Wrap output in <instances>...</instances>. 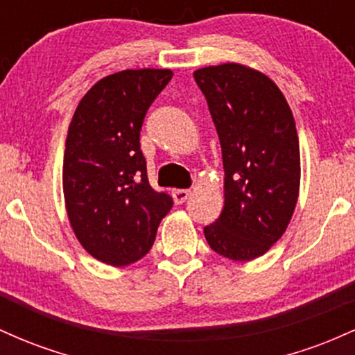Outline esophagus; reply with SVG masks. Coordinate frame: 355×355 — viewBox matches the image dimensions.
<instances>
[{
  "label": "esophagus",
  "mask_w": 355,
  "mask_h": 355,
  "mask_svg": "<svg viewBox=\"0 0 355 355\" xmlns=\"http://www.w3.org/2000/svg\"><path fill=\"white\" fill-rule=\"evenodd\" d=\"M189 195H190V190H183V189H180V190H173V191H172L173 202L177 203V205H180V203L185 202L187 198H189Z\"/></svg>",
  "instance_id": "1"
}]
</instances>
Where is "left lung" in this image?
I'll list each match as a JSON object with an SVG mask.
<instances>
[{
    "mask_svg": "<svg viewBox=\"0 0 355 355\" xmlns=\"http://www.w3.org/2000/svg\"><path fill=\"white\" fill-rule=\"evenodd\" d=\"M193 78L209 103L225 170L223 210L203 234L227 259H257L282 237L299 198L294 115L274 81L243 64L200 68Z\"/></svg>",
    "mask_w": 355,
    "mask_h": 355,
    "instance_id": "left-lung-1",
    "label": "left lung"
}]
</instances>
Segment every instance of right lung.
I'll use <instances>...</instances> for the list:
<instances>
[{"mask_svg":"<svg viewBox=\"0 0 355 355\" xmlns=\"http://www.w3.org/2000/svg\"><path fill=\"white\" fill-rule=\"evenodd\" d=\"M172 70H123L81 98L68 128L63 193L70 225L89 255L125 267L148 254L173 200L146 177L140 130Z\"/></svg>","mask_w":355,"mask_h":355,"instance_id":"right-lung-1","label":"right lung"}]
</instances>
